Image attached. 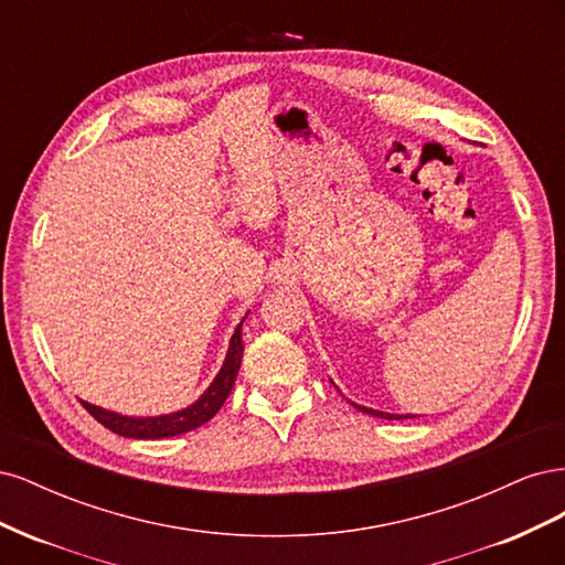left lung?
I'll use <instances>...</instances> for the list:
<instances>
[{"mask_svg": "<svg viewBox=\"0 0 565 565\" xmlns=\"http://www.w3.org/2000/svg\"><path fill=\"white\" fill-rule=\"evenodd\" d=\"M353 407L361 409V413H367L372 417H382V419H409V417H415V415H391V413H382V409H372V407L355 405V403H353Z\"/></svg>", "mask_w": 565, "mask_h": 565, "instance_id": "left-lung-1", "label": "left lung"}]
</instances>
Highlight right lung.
<instances>
[{
	"label": "right lung",
	"instance_id": "add662e5",
	"mask_svg": "<svg viewBox=\"0 0 565 565\" xmlns=\"http://www.w3.org/2000/svg\"><path fill=\"white\" fill-rule=\"evenodd\" d=\"M243 322L237 324L233 337H231V344H228V353H226V361L221 365L218 374L214 377V382L207 386V391L202 393V396L179 413L172 415H158V417H127V415H119L113 413V409H104L98 405H92L87 401H82V405L89 409V415L110 429L117 436H125V438H141V440H156V438H169V436H179L185 431H193L198 426H202L204 422H210L221 405L226 403L228 393L233 391L235 377H237V370H241L243 363Z\"/></svg>",
	"mask_w": 565,
	"mask_h": 565
}]
</instances>
